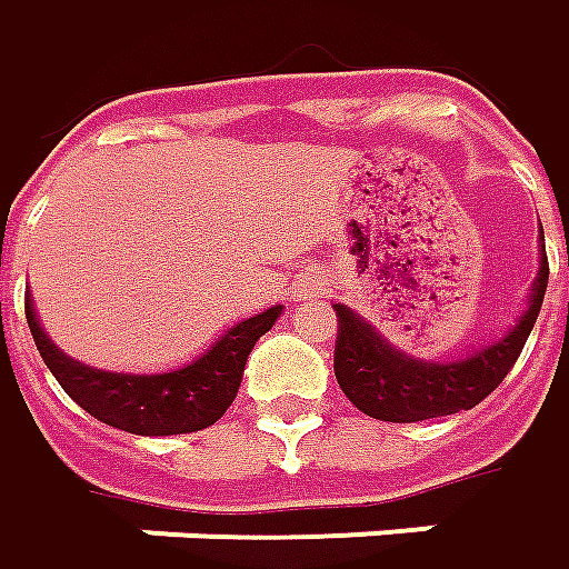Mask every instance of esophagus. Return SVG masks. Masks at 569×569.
<instances>
[{"label": "esophagus", "mask_w": 569, "mask_h": 569, "mask_svg": "<svg viewBox=\"0 0 569 569\" xmlns=\"http://www.w3.org/2000/svg\"><path fill=\"white\" fill-rule=\"evenodd\" d=\"M307 288H310V293H319V284H316V281H312V284H307Z\"/></svg>", "instance_id": "esophagus-1"}]
</instances>
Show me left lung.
<instances>
[{"label":"left lung","instance_id":"obj_1","mask_svg":"<svg viewBox=\"0 0 569 569\" xmlns=\"http://www.w3.org/2000/svg\"><path fill=\"white\" fill-rule=\"evenodd\" d=\"M545 288H548V257L542 250L539 276L532 281L529 303L517 319V326L505 338L448 363L407 357L403 350L388 345L360 312H353L345 303H335L338 312L335 379L357 410L382 422H419V419L472 410L479 400L489 398L505 382V376L517 363L542 310Z\"/></svg>","mask_w":569,"mask_h":569}]
</instances>
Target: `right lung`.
<instances>
[{
  "label": "right lung",
  "instance_id": "right-lung-1",
  "mask_svg": "<svg viewBox=\"0 0 569 569\" xmlns=\"http://www.w3.org/2000/svg\"><path fill=\"white\" fill-rule=\"evenodd\" d=\"M24 312L30 335L49 372L62 385L64 395L80 403L90 417L124 429L131 436H187L222 419L231 400L238 398L247 357L259 338L276 326L281 307L257 312L231 326L193 363L156 376L106 372L97 366L71 360L49 341L33 312L30 293L24 297Z\"/></svg>",
  "mask_w": 569,
  "mask_h": 569
}]
</instances>
